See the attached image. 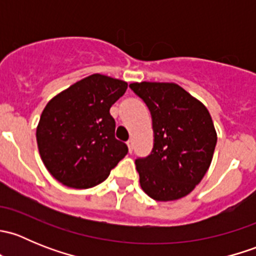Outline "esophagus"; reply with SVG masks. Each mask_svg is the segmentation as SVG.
<instances>
[{
	"mask_svg": "<svg viewBox=\"0 0 256 256\" xmlns=\"http://www.w3.org/2000/svg\"><path fill=\"white\" fill-rule=\"evenodd\" d=\"M126 144H128V151H130V154H131V152H132V150H134V141L130 138V140H128V142H126Z\"/></svg>",
	"mask_w": 256,
	"mask_h": 256,
	"instance_id": "obj_1",
	"label": "esophagus"
}]
</instances>
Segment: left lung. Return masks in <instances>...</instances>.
I'll return each mask as SVG.
<instances>
[{
  "instance_id": "left-lung-1",
  "label": "left lung",
  "mask_w": 256,
  "mask_h": 256,
  "mask_svg": "<svg viewBox=\"0 0 256 256\" xmlns=\"http://www.w3.org/2000/svg\"><path fill=\"white\" fill-rule=\"evenodd\" d=\"M148 108L154 147L135 160L141 188L154 200H180L207 174L216 132L207 108L174 82H132Z\"/></svg>"
}]
</instances>
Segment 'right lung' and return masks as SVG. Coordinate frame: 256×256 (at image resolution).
Wrapping results in <instances>:
<instances>
[{
	"label": "right lung",
	"mask_w": 256,
	"mask_h": 256,
	"mask_svg": "<svg viewBox=\"0 0 256 256\" xmlns=\"http://www.w3.org/2000/svg\"><path fill=\"white\" fill-rule=\"evenodd\" d=\"M128 82L92 74L54 96L40 115L37 144L50 174L72 188H90L109 176L128 154L115 138L110 108Z\"/></svg>",
	"instance_id": "obj_1"
}]
</instances>
